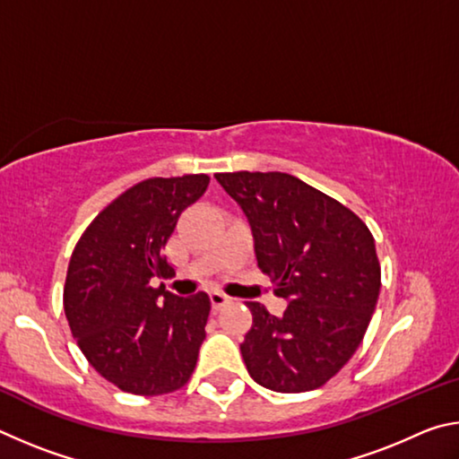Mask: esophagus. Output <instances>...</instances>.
I'll return each mask as SVG.
<instances>
[{"mask_svg": "<svg viewBox=\"0 0 459 459\" xmlns=\"http://www.w3.org/2000/svg\"><path fill=\"white\" fill-rule=\"evenodd\" d=\"M230 301H232V299L229 298V295H224V293H221V291H211V304H212L214 309H221V307H224V306H229Z\"/></svg>", "mask_w": 459, "mask_h": 459, "instance_id": "1", "label": "esophagus"}]
</instances>
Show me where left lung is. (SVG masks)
<instances>
[{
  "label": "left lung",
  "mask_w": 459,
  "mask_h": 459,
  "mask_svg": "<svg viewBox=\"0 0 459 459\" xmlns=\"http://www.w3.org/2000/svg\"><path fill=\"white\" fill-rule=\"evenodd\" d=\"M216 180L238 202L257 265L290 301L271 316L248 301L240 354L255 383L277 393L322 386L352 359L380 291L370 230L351 208L283 172H229Z\"/></svg>",
  "instance_id": "1"
}]
</instances>
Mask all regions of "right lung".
<instances>
[{
  "label": "right lung",
  "instance_id": "right-lung-1",
  "mask_svg": "<svg viewBox=\"0 0 459 459\" xmlns=\"http://www.w3.org/2000/svg\"><path fill=\"white\" fill-rule=\"evenodd\" d=\"M211 178H150L115 198L76 243L65 314L100 377L126 393L155 397L188 383L206 338L211 299L178 298L152 277L174 273L164 247Z\"/></svg>",
  "mask_w": 459,
  "mask_h": 459
}]
</instances>
